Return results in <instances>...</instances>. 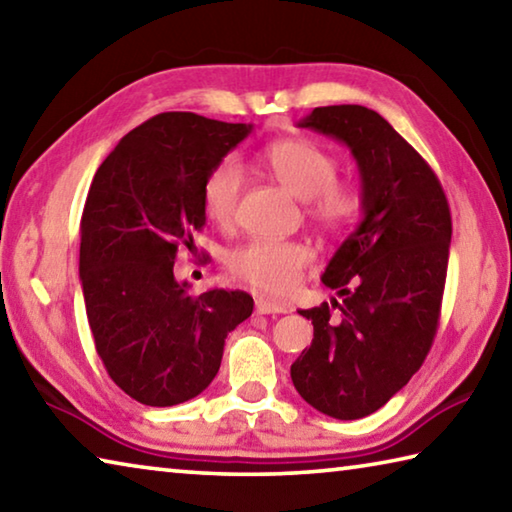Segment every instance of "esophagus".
<instances>
[{"label":"esophagus","instance_id":"34e87169","mask_svg":"<svg viewBox=\"0 0 512 512\" xmlns=\"http://www.w3.org/2000/svg\"><path fill=\"white\" fill-rule=\"evenodd\" d=\"M255 309H257V314H287L289 311V307L284 305V302H277V300H271L266 296L255 298Z\"/></svg>","mask_w":512,"mask_h":512}]
</instances>
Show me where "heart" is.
Returning <instances> with one entry per match:
<instances>
[{
    "instance_id": "obj_1",
    "label": "heart",
    "mask_w": 512,
    "mask_h": 512,
    "mask_svg": "<svg viewBox=\"0 0 512 512\" xmlns=\"http://www.w3.org/2000/svg\"><path fill=\"white\" fill-rule=\"evenodd\" d=\"M264 169L289 194L307 201L311 221L327 232H343L357 221L361 192L348 180H336L339 164L323 146L311 140H280L262 151ZM241 196V167L221 160L205 176L201 201L207 219L228 228L235 221ZM314 253L302 241L250 239L225 259L232 277L259 291L284 296L296 289Z\"/></svg>"
}]
</instances>
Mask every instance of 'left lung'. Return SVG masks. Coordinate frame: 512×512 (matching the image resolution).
<instances>
[{"label": "left lung", "mask_w": 512, "mask_h": 512, "mask_svg": "<svg viewBox=\"0 0 512 512\" xmlns=\"http://www.w3.org/2000/svg\"><path fill=\"white\" fill-rule=\"evenodd\" d=\"M298 126L348 146L363 216L323 273L341 300L300 311L314 325V341L291 366V379L316 411L359 420L402 391L427 359L443 305L452 214L436 173L379 112L325 106Z\"/></svg>", "instance_id": "8db88e82"}]
</instances>
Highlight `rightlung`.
<instances>
[{"label":"right lung","mask_w":512,"mask_h":512,"mask_svg":"<svg viewBox=\"0 0 512 512\" xmlns=\"http://www.w3.org/2000/svg\"><path fill=\"white\" fill-rule=\"evenodd\" d=\"M253 124L162 112L119 140L92 178L81 216V284L94 345L110 379L146 406L201 395L225 336L253 314L246 291L189 293L178 250L203 230L205 176Z\"/></svg>","instance_id":"add662e5"}]
</instances>
